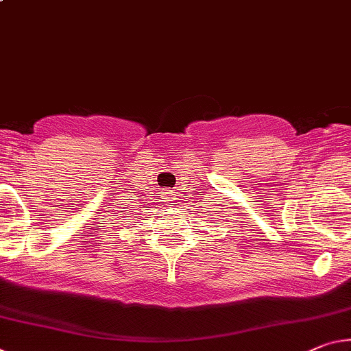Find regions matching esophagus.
I'll use <instances>...</instances> for the list:
<instances>
[{"label":"esophagus","instance_id":"1","mask_svg":"<svg viewBox=\"0 0 351 351\" xmlns=\"http://www.w3.org/2000/svg\"><path fill=\"white\" fill-rule=\"evenodd\" d=\"M167 198H169V202H171V199H173L171 197H167Z\"/></svg>","mask_w":351,"mask_h":351}]
</instances>
